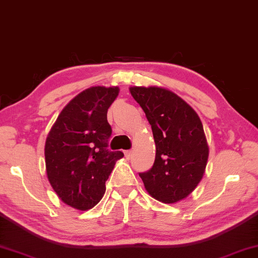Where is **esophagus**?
I'll return each instance as SVG.
<instances>
[{
    "instance_id": "esophagus-1",
    "label": "esophagus",
    "mask_w": 258,
    "mask_h": 258,
    "mask_svg": "<svg viewBox=\"0 0 258 258\" xmlns=\"http://www.w3.org/2000/svg\"><path fill=\"white\" fill-rule=\"evenodd\" d=\"M132 155H133V151L132 150L124 151V156H125L126 159H130V157H132Z\"/></svg>"
}]
</instances>
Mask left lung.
<instances>
[{
  "instance_id": "left-lung-1",
  "label": "left lung",
  "mask_w": 258,
  "mask_h": 258,
  "mask_svg": "<svg viewBox=\"0 0 258 258\" xmlns=\"http://www.w3.org/2000/svg\"><path fill=\"white\" fill-rule=\"evenodd\" d=\"M150 123L156 144L154 166L140 173L148 193L164 204L191 194L204 177L208 149L203 123L180 96L163 87L129 88Z\"/></svg>"
}]
</instances>
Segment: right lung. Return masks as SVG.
<instances>
[{
	"mask_svg": "<svg viewBox=\"0 0 258 258\" xmlns=\"http://www.w3.org/2000/svg\"><path fill=\"white\" fill-rule=\"evenodd\" d=\"M120 88L94 86L66 104L45 142L46 174L62 203L88 211L102 199L106 181L123 152L107 149V111Z\"/></svg>",
	"mask_w": 258,
	"mask_h": 258,
	"instance_id": "1",
	"label": "right lung"
}]
</instances>
